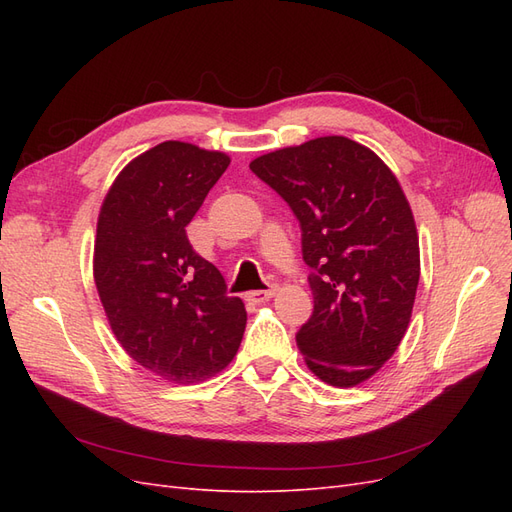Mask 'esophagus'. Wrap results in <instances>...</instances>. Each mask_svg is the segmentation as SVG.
Masks as SVG:
<instances>
[{"mask_svg":"<svg viewBox=\"0 0 512 512\" xmlns=\"http://www.w3.org/2000/svg\"><path fill=\"white\" fill-rule=\"evenodd\" d=\"M275 286H269V288H265V290H252V292H247V301H252V303H265V301H269L273 294H275Z\"/></svg>","mask_w":512,"mask_h":512,"instance_id":"obj_1","label":"esophagus"}]
</instances>
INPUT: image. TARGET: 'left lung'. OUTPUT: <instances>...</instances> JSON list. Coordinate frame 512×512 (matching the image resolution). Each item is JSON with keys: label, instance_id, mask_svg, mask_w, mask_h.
<instances>
[{"label": "left lung", "instance_id": "1", "mask_svg": "<svg viewBox=\"0 0 512 512\" xmlns=\"http://www.w3.org/2000/svg\"><path fill=\"white\" fill-rule=\"evenodd\" d=\"M252 173L301 226L314 312L297 331L307 367L354 386L391 359L406 335L421 258L408 200L374 151L322 136L256 158Z\"/></svg>", "mask_w": 512, "mask_h": 512}]
</instances>
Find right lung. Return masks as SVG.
I'll use <instances>...</instances> for the list:
<instances>
[{
  "label": "right lung",
  "instance_id": "right-lung-1",
  "mask_svg": "<svg viewBox=\"0 0 512 512\" xmlns=\"http://www.w3.org/2000/svg\"><path fill=\"white\" fill-rule=\"evenodd\" d=\"M230 160L166 141L132 160L106 194L94 277L119 344L153 374L192 384L237 354L247 314L185 226Z\"/></svg>",
  "mask_w": 512,
  "mask_h": 512
}]
</instances>
